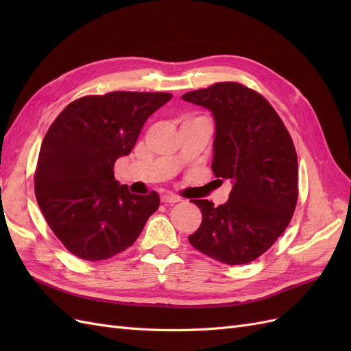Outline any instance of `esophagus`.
<instances>
[{
	"instance_id": "obj_1",
	"label": "esophagus",
	"mask_w": 351,
	"mask_h": 351,
	"mask_svg": "<svg viewBox=\"0 0 351 351\" xmlns=\"http://www.w3.org/2000/svg\"><path fill=\"white\" fill-rule=\"evenodd\" d=\"M161 200L164 202V204L174 205V204H178V202H182V197H178V196L171 195V193H167V195L161 196Z\"/></svg>"
}]
</instances>
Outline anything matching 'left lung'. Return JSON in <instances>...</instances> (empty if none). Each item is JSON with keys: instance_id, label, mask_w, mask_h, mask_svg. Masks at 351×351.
Segmentation results:
<instances>
[{"instance_id": "obj_1", "label": "left lung", "mask_w": 351, "mask_h": 351, "mask_svg": "<svg viewBox=\"0 0 351 351\" xmlns=\"http://www.w3.org/2000/svg\"><path fill=\"white\" fill-rule=\"evenodd\" d=\"M182 98L212 112L210 168L232 183L224 205L193 200L202 224L189 241L218 262L249 263L272 246L293 217L299 171L291 136L271 104L240 83H215Z\"/></svg>"}]
</instances>
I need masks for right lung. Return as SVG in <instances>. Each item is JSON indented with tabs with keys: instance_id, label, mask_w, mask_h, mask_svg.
Wrapping results in <instances>:
<instances>
[{
	"instance_id": "1",
	"label": "right lung",
	"mask_w": 351,
	"mask_h": 351,
	"mask_svg": "<svg viewBox=\"0 0 351 351\" xmlns=\"http://www.w3.org/2000/svg\"><path fill=\"white\" fill-rule=\"evenodd\" d=\"M173 98L165 92H111L73 101L40 145L35 195L66 249L102 261L130 247L159 206L156 192L130 193L114 177L149 117Z\"/></svg>"
}]
</instances>
